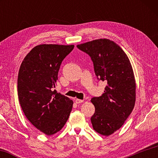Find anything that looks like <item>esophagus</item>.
I'll use <instances>...</instances> for the list:
<instances>
[{"label":"esophagus","instance_id":"obj_1","mask_svg":"<svg viewBox=\"0 0 158 158\" xmlns=\"http://www.w3.org/2000/svg\"><path fill=\"white\" fill-rule=\"evenodd\" d=\"M84 102V100H79V99H75V102L77 104H80Z\"/></svg>","mask_w":158,"mask_h":158}]
</instances>
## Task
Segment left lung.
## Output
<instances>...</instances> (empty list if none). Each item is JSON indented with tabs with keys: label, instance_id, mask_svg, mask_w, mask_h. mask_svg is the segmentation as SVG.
Listing matches in <instances>:
<instances>
[{
	"label": "left lung",
	"instance_id": "1",
	"mask_svg": "<svg viewBox=\"0 0 158 158\" xmlns=\"http://www.w3.org/2000/svg\"><path fill=\"white\" fill-rule=\"evenodd\" d=\"M77 47L91 58L99 81L107 82L103 94L91 99L95 111L90 121L96 132L109 136L124 124L135 106L136 84L132 65L123 50L109 39Z\"/></svg>",
	"mask_w": 158,
	"mask_h": 158
}]
</instances>
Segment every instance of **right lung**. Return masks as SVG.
I'll return each instance as SVG.
<instances>
[{
	"mask_svg": "<svg viewBox=\"0 0 158 158\" xmlns=\"http://www.w3.org/2000/svg\"><path fill=\"white\" fill-rule=\"evenodd\" d=\"M74 47L37 45L21 64L17 80L20 105L31 124L47 135L62 129L73 109V100L53 89L61 63Z\"/></svg>",
	"mask_w": 158,
	"mask_h": 158,
	"instance_id": "1",
	"label": "right lung"
}]
</instances>
